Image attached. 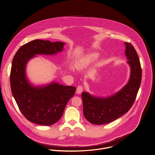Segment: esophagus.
Wrapping results in <instances>:
<instances>
[{"mask_svg": "<svg viewBox=\"0 0 155 155\" xmlns=\"http://www.w3.org/2000/svg\"><path fill=\"white\" fill-rule=\"evenodd\" d=\"M83 91H84L83 86L82 85H79L76 89V93L78 94H80L83 92Z\"/></svg>", "mask_w": 155, "mask_h": 155, "instance_id": "34e87169", "label": "esophagus"}]
</instances>
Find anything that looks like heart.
<instances>
[{"label":"heart","mask_w":155,"mask_h":155,"mask_svg":"<svg viewBox=\"0 0 155 155\" xmlns=\"http://www.w3.org/2000/svg\"><path fill=\"white\" fill-rule=\"evenodd\" d=\"M95 58V55H94V54H91V55L87 57L86 58V59H85L84 64H86L89 63V62H91V61H92V60H94V59Z\"/></svg>","instance_id":"heart-1"}]
</instances>
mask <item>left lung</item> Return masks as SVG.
I'll return each instance as SVG.
<instances>
[{
    "label": "left lung",
    "instance_id": "8db88e82",
    "mask_svg": "<svg viewBox=\"0 0 155 155\" xmlns=\"http://www.w3.org/2000/svg\"><path fill=\"white\" fill-rule=\"evenodd\" d=\"M125 54L131 68L129 81L121 91L107 98H98L82 93L85 118L94 124L111 123L127 113L133 105L141 81V68L138 54L130 42H125Z\"/></svg>",
    "mask_w": 155,
    "mask_h": 155
}]
</instances>
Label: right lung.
Returning <instances> with one entry per match:
<instances>
[{
	"label": "right lung",
	"instance_id": "add662e5",
	"mask_svg": "<svg viewBox=\"0 0 155 155\" xmlns=\"http://www.w3.org/2000/svg\"><path fill=\"white\" fill-rule=\"evenodd\" d=\"M64 45V42L35 40L21 46L14 57L10 74L12 93L21 112L32 123L43 126L56 123L75 93V87L56 82L33 86L25 75L29 59L36 54H56L62 51Z\"/></svg>",
	"mask_w": 155,
	"mask_h": 155
}]
</instances>
